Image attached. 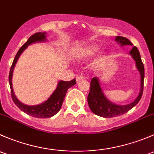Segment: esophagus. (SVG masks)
<instances>
[{
    "label": "esophagus",
    "mask_w": 154,
    "mask_h": 154,
    "mask_svg": "<svg viewBox=\"0 0 154 154\" xmlns=\"http://www.w3.org/2000/svg\"><path fill=\"white\" fill-rule=\"evenodd\" d=\"M85 79V77L82 76V75H79V76L76 77V82H79V81L81 80H83V79Z\"/></svg>",
    "instance_id": "esophagus-1"
}]
</instances>
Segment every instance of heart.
<instances>
[{"mask_svg": "<svg viewBox=\"0 0 154 154\" xmlns=\"http://www.w3.org/2000/svg\"><path fill=\"white\" fill-rule=\"evenodd\" d=\"M98 51L99 47L96 45H88L74 52L73 55L78 58H88L93 56Z\"/></svg>", "mask_w": 154, "mask_h": 154, "instance_id": "obj_1", "label": "heart"}]
</instances>
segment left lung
Wrapping results in <instances>:
<instances>
[{
	"mask_svg": "<svg viewBox=\"0 0 154 154\" xmlns=\"http://www.w3.org/2000/svg\"><path fill=\"white\" fill-rule=\"evenodd\" d=\"M115 40L121 46L133 45L132 43L128 38L122 37V36H116ZM129 54L135 60L136 68L140 74V90H139V95L135 100L128 104L120 105V104H114L108 100L107 97L104 96L99 78L93 77L90 82L88 102L91 111L96 115L104 117V118H111V117H116L117 116L123 115L136 105L142 98V93H143L144 78H145L143 63H142L140 54L136 47H133Z\"/></svg>",
	"mask_w": 154,
	"mask_h": 154,
	"instance_id": "1",
	"label": "left lung"
}]
</instances>
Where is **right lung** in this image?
Masks as SVG:
<instances>
[{
    "label": "right lung",
    "instance_id": "1",
    "mask_svg": "<svg viewBox=\"0 0 154 154\" xmlns=\"http://www.w3.org/2000/svg\"><path fill=\"white\" fill-rule=\"evenodd\" d=\"M47 32H41L35 33L34 35L30 36L27 42L20 47V50H18L16 55H15L13 62H12V66L10 68V72H9V82L11 89V95H12V100H13L14 103L25 113L28 114L31 116L35 117V118L42 119L50 118V117L53 116L54 115H55L57 112L59 111L63 104V101L64 100V98H65L66 91L69 88L74 86L76 84V81H75V79H72V81H69V82L59 81L56 89L53 92V94L50 96V98L44 102L37 104V105H26V104H23L21 101H19L15 96L13 91V88H12V80L14 68H15V66L16 64L17 61H18L19 57L21 55V53L27 48L28 46L31 45L32 44L47 42Z\"/></svg>",
    "mask_w": 154,
    "mask_h": 154
}]
</instances>
